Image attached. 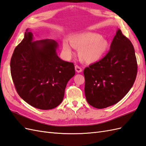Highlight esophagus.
<instances>
[{
  "label": "esophagus",
  "mask_w": 146,
  "mask_h": 146,
  "mask_svg": "<svg viewBox=\"0 0 146 146\" xmlns=\"http://www.w3.org/2000/svg\"><path fill=\"white\" fill-rule=\"evenodd\" d=\"M75 69H76V71L77 73H80L82 71V68H80V67H79V66H77V65H76V66H75Z\"/></svg>",
  "instance_id": "1"
}]
</instances>
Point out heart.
Returning <instances> with one entry per match:
<instances>
[{
  "label": "heart",
  "mask_w": 146,
  "mask_h": 146,
  "mask_svg": "<svg viewBox=\"0 0 146 146\" xmlns=\"http://www.w3.org/2000/svg\"><path fill=\"white\" fill-rule=\"evenodd\" d=\"M69 43L64 40L62 49L68 56L72 53L71 46L78 50L80 60L86 64H93L100 61L107 54L109 49V42L107 38L95 33H84L70 36Z\"/></svg>",
  "instance_id": "heart-1"
}]
</instances>
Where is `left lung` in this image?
I'll list each match as a JSON object with an SVG mask.
<instances>
[{"label": "left lung", "instance_id": "left-lung-1", "mask_svg": "<svg viewBox=\"0 0 146 146\" xmlns=\"http://www.w3.org/2000/svg\"><path fill=\"white\" fill-rule=\"evenodd\" d=\"M137 69L133 45L119 29L108 53L84 69L85 94L88 103L97 109L117 103L131 88Z\"/></svg>", "mask_w": 146, "mask_h": 146}]
</instances>
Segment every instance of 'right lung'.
Instances as JSON below:
<instances>
[{
  "label": "right lung",
  "instance_id": "right-lung-1",
  "mask_svg": "<svg viewBox=\"0 0 146 146\" xmlns=\"http://www.w3.org/2000/svg\"><path fill=\"white\" fill-rule=\"evenodd\" d=\"M58 48L53 39L34 41L27 29L11 56V74L17 93L35 108L49 110L60 105L66 85L75 75L74 64L61 60Z\"/></svg>",
  "mask_w": 146,
  "mask_h": 146
}]
</instances>
